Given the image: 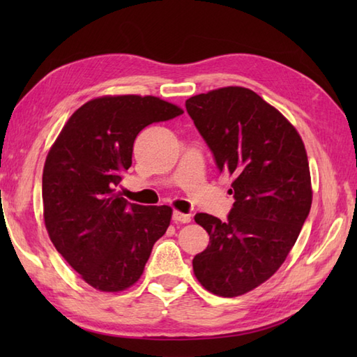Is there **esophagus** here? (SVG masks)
Listing matches in <instances>:
<instances>
[{
    "mask_svg": "<svg viewBox=\"0 0 357 357\" xmlns=\"http://www.w3.org/2000/svg\"><path fill=\"white\" fill-rule=\"evenodd\" d=\"M172 219L174 222H183V224H187L192 221V216L190 215H185V213H181V211H173V216Z\"/></svg>",
    "mask_w": 357,
    "mask_h": 357,
    "instance_id": "1",
    "label": "esophagus"
}]
</instances>
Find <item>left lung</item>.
<instances>
[{
    "instance_id": "left-lung-1",
    "label": "left lung",
    "mask_w": 357,
    "mask_h": 357,
    "mask_svg": "<svg viewBox=\"0 0 357 357\" xmlns=\"http://www.w3.org/2000/svg\"><path fill=\"white\" fill-rule=\"evenodd\" d=\"M185 109L215 156L233 176L227 221L195 216L210 244L193 257L210 293L234 298L271 278L298 239L312 207V179L298 130L253 90L224 87L188 98Z\"/></svg>"
}]
</instances>
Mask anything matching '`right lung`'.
<instances>
[{
    "mask_svg": "<svg viewBox=\"0 0 357 357\" xmlns=\"http://www.w3.org/2000/svg\"><path fill=\"white\" fill-rule=\"evenodd\" d=\"M181 113L156 96L95 98L69 118L45 158V229L58 253L96 290L132 287L169 229V206L130 204L116 187L142 128Z\"/></svg>",
    "mask_w": 357,
    "mask_h": 357,
    "instance_id": "1",
    "label": "right lung"
}]
</instances>
